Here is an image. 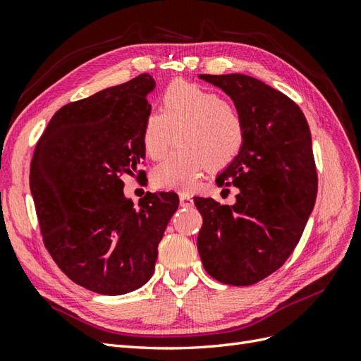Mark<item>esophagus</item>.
I'll return each instance as SVG.
<instances>
[{"instance_id":"esophagus-1","label":"esophagus","mask_w":361,"mask_h":361,"mask_svg":"<svg viewBox=\"0 0 361 361\" xmlns=\"http://www.w3.org/2000/svg\"><path fill=\"white\" fill-rule=\"evenodd\" d=\"M180 204L183 207H192L193 206V200L188 193H180Z\"/></svg>"}]
</instances>
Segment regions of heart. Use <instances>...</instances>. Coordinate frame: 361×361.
Returning <instances> with one entry per match:
<instances>
[{
    "label": "heart",
    "mask_w": 361,
    "mask_h": 361,
    "mask_svg": "<svg viewBox=\"0 0 361 361\" xmlns=\"http://www.w3.org/2000/svg\"><path fill=\"white\" fill-rule=\"evenodd\" d=\"M177 134L178 147L152 171L159 189L189 192L202 172L232 163L245 143V122L232 99L190 82L177 80L160 96V113L146 116L142 146L147 159L161 160Z\"/></svg>",
    "instance_id": "1"
}]
</instances>
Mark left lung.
Listing matches in <instances>:
<instances>
[{
  "label": "left lung",
  "mask_w": 361,
  "mask_h": 361,
  "mask_svg": "<svg viewBox=\"0 0 361 361\" xmlns=\"http://www.w3.org/2000/svg\"><path fill=\"white\" fill-rule=\"evenodd\" d=\"M223 90L245 122L243 151L218 175L239 189L221 206L193 198L202 216L198 253L216 281L245 286L281 269L298 245L317 197L311 133L302 109L283 92L247 75H200Z\"/></svg>",
  "instance_id": "left-lung-1"
}]
</instances>
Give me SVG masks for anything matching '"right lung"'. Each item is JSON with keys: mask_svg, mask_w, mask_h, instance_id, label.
I'll return each mask as SVG.
<instances>
[{"mask_svg": "<svg viewBox=\"0 0 361 361\" xmlns=\"http://www.w3.org/2000/svg\"><path fill=\"white\" fill-rule=\"evenodd\" d=\"M154 88L145 73L62 106L33 154L30 192L44 244L73 282L99 294H126L151 279L178 209L172 192H147L137 207L123 193L122 177H134L145 159Z\"/></svg>", "mask_w": 361, "mask_h": 361, "instance_id": "obj_1", "label": "right lung"}]
</instances>
